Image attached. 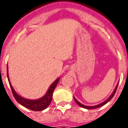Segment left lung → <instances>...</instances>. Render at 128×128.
<instances>
[{
    "instance_id": "obj_1",
    "label": "left lung",
    "mask_w": 128,
    "mask_h": 128,
    "mask_svg": "<svg viewBox=\"0 0 128 128\" xmlns=\"http://www.w3.org/2000/svg\"><path fill=\"white\" fill-rule=\"evenodd\" d=\"M118 86V84H117V86H116V87L115 90H114V91L113 92L112 94V95L110 96V98H108V99L106 100V101H104V102H102V103L100 104H98V105L94 106H84V105H83V104H80V102H78V100H76L74 97V100L76 101V103L78 104V105L80 106V107L84 108H86V109H95V108H100V107H101V106H102L105 105L106 104L108 103V102H109L110 100H111L112 98L114 97V94H115V93H116V90H117Z\"/></svg>"
}]
</instances>
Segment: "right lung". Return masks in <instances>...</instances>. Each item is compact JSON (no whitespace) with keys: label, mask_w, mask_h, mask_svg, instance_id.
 <instances>
[{"label":"right lung","mask_w":128,"mask_h":128,"mask_svg":"<svg viewBox=\"0 0 128 128\" xmlns=\"http://www.w3.org/2000/svg\"><path fill=\"white\" fill-rule=\"evenodd\" d=\"M7 77H8V80L9 84H10L11 90H12V92L13 96L15 98V100L22 106L31 110H34V111H41V110L46 109V108L50 105V102L52 101L53 92H54L55 88L56 87V86H57L59 80H60V78L56 79L50 85V88H49V89H48V92H47V93L42 98H41L38 100H30L25 99L24 98L21 97L20 96L17 94L16 92L14 91V90L13 89L12 86H11L10 82L8 79V66H7Z\"/></svg>","instance_id":"right-lung-1"}]
</instances>
